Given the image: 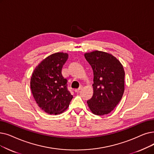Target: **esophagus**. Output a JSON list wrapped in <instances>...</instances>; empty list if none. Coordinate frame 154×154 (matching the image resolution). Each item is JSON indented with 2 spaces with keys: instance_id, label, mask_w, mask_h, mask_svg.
I'll use <instances>...</instances> for the list:
<instances>
[{
  "instance_id": "esophagus-1",
  "label": "esophagus",
  "mask_w": 154,
  "mask_h": 154,
  "mask_svg": "<svg viewBox=\"0 0 154 154\" xmlns=\"http://www.w3.org/2000/svg\"><path fill=\"white\" fill-rule=\"evenodd\" d=\"M82 88H83L82 85H81L78 89H75L74 91H75V92H79L80 90H81L82 89Z\"/></svg>"
}]
</instances>
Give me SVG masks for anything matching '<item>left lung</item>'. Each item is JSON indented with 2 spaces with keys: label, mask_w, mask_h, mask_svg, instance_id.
I'll return each mask as SVG.
<instances>
[{
  "label": "left lung",
  "mask_w": 154,
  "mask_h": 154,
  "mask_svg": "<svg viewBox=\"0 0 154 154\" xmlns=\"http://www.w3.org/2000/svg\"><path fill=\"white\" fill-rule=\"evenodd\" d=\"M85 58L94 72L93 96L88 101L96 115L109 114L121 101L125 91V70L118 60L101 51L85 53Z\"/></svg>",
  "instance_id": "1"
}]
</instances>
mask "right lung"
Returning a JSON list of instances; mask_svg holds the SVG:
<instances>
[{
  "label": "right lung",
  "instance_id": "1",
  "mask_svg": "<svg viewBox=\"0 0 154 154\" xmlns=\"http://www.w3.org/2000/svg\"><path fill=\"white\" fill-rule=\"evenodd\" d=\"M68 58L66 53H53L43 60L32 72L30 82L32 96L39 108L48 114L63 112L73 97L62 73Z\"/></svg>",
  "mask_w": 154,
  "mask_h": 154
}]
</instances>
